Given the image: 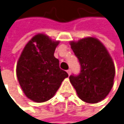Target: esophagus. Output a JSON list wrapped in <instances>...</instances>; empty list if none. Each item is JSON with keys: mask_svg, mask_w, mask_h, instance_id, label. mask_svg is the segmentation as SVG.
Here are the masks:
<instances>
[{"mask_svg": "<svg viewBox=\"0 0 124 124\" xmlns=\"http://www.w3.org/2000/svg\"><path fill=\"white\" fill-rule=\"evenodd\" d=\"M67 73H68V75L70 76V73H71V70H70V69H68V70H67Z\"/></svg>", "mask_w": 124, "mask_h": 124, "instance_id": "34e87169", "label": "esophagus"}]
</instances>
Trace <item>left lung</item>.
Here are the masks:
<instances>
[{"label":"left lung","mask_w":124,"mask_h":124,"mask_svg":"<svg viewBox=\"0 0 124 124\" xmlns=\"http://www.w3.org/2000/svg\"><path fill=\"white\" fill-rule=\"evenodd\" d=\"M70 47L78 59L81 71L70 76V82L83 101L94 104L110 92L116 73L112 57L103 44L95 37L71 41Z\"/></svg>","instance_id":"1"}]
</instances>
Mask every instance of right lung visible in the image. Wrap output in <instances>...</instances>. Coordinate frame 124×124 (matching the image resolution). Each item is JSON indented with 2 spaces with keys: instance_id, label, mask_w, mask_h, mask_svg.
I'll return each mask as SVG.
<instances>
[{
  "instance_id": "obj_1",
  "label": "right lung",
  "mask_w": 124,
  "mask_h": 124,
  "mask_svg": "<svg viewBox=\"0 0 124 124\" xmlns=\"http://www.w3.org/2000/svg\"><path fill=\"white\" fill-rule=\"evenodd\" d=\"M59 41L38 34L26 44L18 59L16 73L27 98L41 103L51 99L68 74L59 68L54 56Z\"/></svg>"
}]
</instances>
